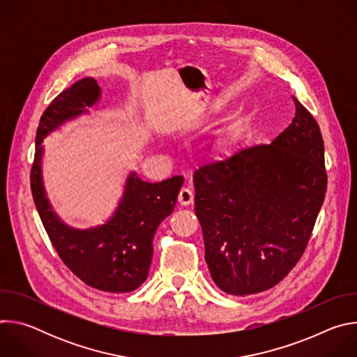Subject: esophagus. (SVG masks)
<instances>
[{
  "label": "esophagus",
  "mask_w": 357,
  "mask_h": 357,
  "mask_svg": "<svg viewBox=\"0 0 357 357\" xmlns=\"http://www.w3.org/2000/svg\"><path fill=\"white\" fill-rule=\"evenodd\" d=\"M178 202L182 206H189L193 202V192L189 188H182L178 195Z\"/></svg>",
  "instance_id": "obj_1"
}]
</instances>
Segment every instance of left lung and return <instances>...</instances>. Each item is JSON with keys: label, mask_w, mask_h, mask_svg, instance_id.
Returning <instances> with one entry per match:
<instances>
[{"label": "left lung", "mask_w": 357, "mask_h": 357, "mask_svg": "<svg viewBox=\"0 0 357 357\" xmlns=\"http://www.w3.org/2000/svg\"><path fill=\"white\" fill-rule=\"evenodd\" d=\"M270 145L238 151L193 174L195 212L215 284L230 295L277 285L298 263L325 199L324 139L296 98Z\"/></svg>", "instance_id": "obj_1"}]
</instances>
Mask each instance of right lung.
<instances>
[{
    "instance_id": "obj_1",
    "label": "right lung",
    "mask_w": 357,
    "mask_h": 357,
    "mask_svg": "<svg viewBox=\"0 0 357 357\" xmlns=\"http://www.w3.org/2000/svg\"><path fill=\"white\" fill-rule=\"evenodd\" d=\"M101 87L84 77L63 90L40 117L31 169V190L43 227L62 261L84 284L106 292H130L148 277L152 238L164 219L175 209L182 176L151 183L131 171L126 178L119 205L103 223L76 229L65 223L50 205L42 176V142L68 121L97 106Z\"/></svg>"
}]
</instances>
